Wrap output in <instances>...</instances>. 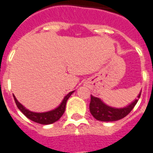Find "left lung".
<instances>
[{
  "mask_svg": "<svg viewBox=\"0 0 153 153\" xmlns=\"http://www.w3.org/2000/svg\"><path fill=\"white\" fill-rule=\"evenodd\" d=\"M141 92L139 94L138 99L134 100L131 104L123 108H115L109 107L105 104L102 100L93 95H91V102H90V111L91 115L97 120L103 122H111L121 120L128 115L131 111L134 108L140 97Z\"/></svg>",
  "mask_w": 153,
  "mask_h": 153,
  "instance_id": "1",
  "label": "left lung"
}]
</instances>
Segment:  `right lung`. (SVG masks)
Here are the masks:
<instances>
[{"instance_id":"1","label":"right lung","mask_w":153,"mask_h":153,"mask_svg":"<svg viewBox=\"0 0 153 153\" xmlns=\"http://www.w3.org/2000/svg\"><path fill=\"white\" fill-rule=\"evenodd\" d=\"M74 91L70 92L69 94L64 97L62 102H61V104L58 106V108L53 109L52 111H47V112H42V113H37V112H33V111H30L28 109L23 106L22 104H21L16 99L14 95H13V98H14L15 102L17 104V107L21 111H22L24 115L27 117L28 119H30V120L33 121L35 123H41V124H51V123H53L56 121H58L59 119L61 118L62 115H63L64 111H65V109H66V104L67 100L70 98V96L72 95V93Z\"/></svg>"}]
</instances>
